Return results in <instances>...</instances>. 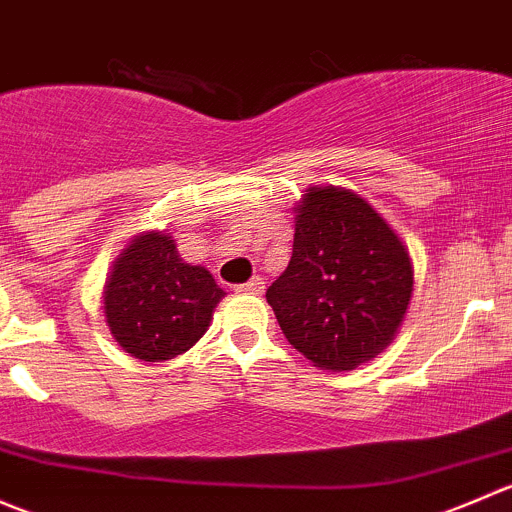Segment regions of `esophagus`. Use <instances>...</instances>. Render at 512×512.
I'll use <instances>...</instances> for the list:
<instances>
[{
  "instance_id": "obj_1",
  "label": "esophagus",
  "mask_w": 512,
  "mask_h": 512,
  "mask_svg": "<svg viewBox=\"0 0 512 512\" xmlns=\"http://www.w3.org/2000/svg\"><path fill=\"white\" fill-rule=\"evenodd\" d=\"M236 291H239V293H261L263 291V278L254 276L251 281L239 283V286H236Z\"/></svg>"
}]
</instances>
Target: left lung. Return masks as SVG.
Returning <instances> with one entry per match:
<instances>
[{"label":"left lung","mask_w":512,"mask_h":512,"mask_svg":"<svg viewBox=\"0 0 512 512\" xmlns=\"http://www.w3.org/2000/svg\"><path fill=\"white\" fill-rule=\"evenodd\" d=\"M296 214L291 261L266 301L308 361L353 371L396 336L413 291L411 256L351 191L311 189Z\"/></svg>","instance_id":"left-lung-1"}]
</instances>
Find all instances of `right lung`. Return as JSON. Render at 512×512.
<instances>
[{"label":"right lung","mask_w":512,"mask_h":512,"mask_svg":"<svg viewBox=\"0 0 512 512\" xmlns=\"http://www.w3.org/2000/svg\"><path fill=\"white\" fill-rule=\"evenodd\" d=\"M221 296L204 266L181 261L171 236L141 234L111 268L104 313L126 353L169 361L204 336Z\"/></svg>","instance_id":"obj_1"}]
</instances>
